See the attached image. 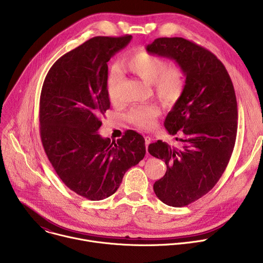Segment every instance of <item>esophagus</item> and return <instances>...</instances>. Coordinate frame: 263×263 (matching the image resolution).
I'll use <instances>...</instances> for the list:
<instances>
[{
	"mask_svg": "<svg viewBox=\"0 0 263 263\" xmlns=\"http://www.w3.org/2000/svg\"><path fill=\"white\" fill-rule=\"evenodd\" d=\"M151 140H152V138L149 137V136H145L144 137V141H145V148H146V152H147V146H148V144L151 143Z\"/></svg>",
	"mask_w": 263,
	"mask_h": 263,
	"instance_id": "obj_1",
	"label": "esophagus"
}]
</instances>
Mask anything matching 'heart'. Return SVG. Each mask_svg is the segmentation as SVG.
Instances as JSON below:
<instances>
[{"label":"heart","mask_w":263,"mask_h":263,"mask_svg":"<svg viewBox=\"0 0 263 263\" xmlns=\"http://www.w3.org/2000/svg\"><path fill=\"white\" fill-rule=\"evenodd\" d=\"M123 66L146 84H152L155 96L165 106L175 105L183 95L185 88L183 69L176 64H170L161 57L139 50L125 57ZM122 80L121 68L112 66L107 76V91L112 103L120 102L119 88ZM159 116L160 109L154 104L138 106L129 112L128 121L139 129L149 130L154 128Z\"/></svg>","instance_id":"b5f03b06"}]
</instances>
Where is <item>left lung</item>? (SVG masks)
<instances>
[{"mask_svg":"<svg viewBox=\"0 0 263 263\" xmlns=\"http://www.w3.org/2000/svg\"><path fill=\"white\" fill-rule=\"evenodd\" d=\"M146 51L175 60L186 77L183 95L164 122L179 145L162 140L148 145V153L166 164L165 175L154 183L157 198L183 207L210 192L229 163L237 133L236 96L221 61L191 41L160 37Z\"/></svg>","mask_w":263,"mask_h":263,"instance_id":"left-lung-1","label":"left lung"}]
</instances>
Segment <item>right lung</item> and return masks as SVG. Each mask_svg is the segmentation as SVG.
<instances>
[{"mask_svg":"<svg viewBox=\"0 0 263 263\" xmlns=\"http://www.w3.org/2000/svg\"><path fill=\"white\" fill-rule=\"evenodd\" d=\"M131 40V35L88 40L52 65L42 88L45 152L68 189L91 201L114 195L125 173L145 155L144 138L133 130L117 143L98 133L110 107L107 62Z\"/></svg>","mask_w":263,"mask_h":263,"instance_id":"add662e5","label":"right lung"}]
</instances>
